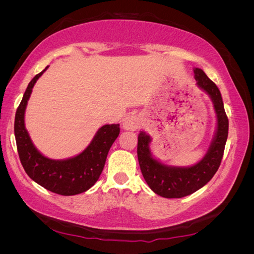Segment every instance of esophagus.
Segmentation results:
<instances>
[{
  "instance_id": "obj_1",
  "label": "esophagus",
  "mask_w": 254,
  "mask_h": 254,
  "mask_svg": "<svg viewBox=\"0 0 254 254\" xmlns=\"http://www.w3.org/2000/svg\"><path fill=\"white\" fill-rule=\"evenodd\" d=\"M142 125V120L137 114H128L123 121V128L126 130H136Z\"/></svg>"
}]
</instances>
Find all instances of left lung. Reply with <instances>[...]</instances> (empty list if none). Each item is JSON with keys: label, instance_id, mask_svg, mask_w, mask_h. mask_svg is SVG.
<instances>
[{"label": "left lung", "instance_id": "1", "mask_svg": "<svg viewBox=\"0 0 254 254\" xmlns=\"http://www.w3.org/2000/svg\"><path fill=\"white\" fill-rule=\"evenodd\" d=\"M194 73L197 86L210 96L217 119L216 131L204 157L191 166L166 165L152 157L151 137L144 131L137 136V159L142 175L148 187L164 198H182L204 187L217 172L224 156L229 121L220 91L201 68L195 67Z\"/></svg>", "mask_w": 254, "mask_h": 254}]
</instances>
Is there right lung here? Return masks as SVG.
<instances>
[{"label": "right lung", "instance_id": "add662e5", "mask_svg": "<svg viewBox=\"0 0 254 254\" xmlns=\"http://www.w3.org/2000/svg\"><path fill=\"white\" fill-rule=\"evenodd\" d=\"M48 67L30 80L17 109L14 118L17 149L23 168L30 179L53 193L64 196L77 195L88 190L98 180L109 149L120 134V125H104L99 128L88 147L73 158L53 160L43 156L30 140L24 115L35 83Z\"/></svg>", "mask_w": 254, "mask_h": 254}]
</instances>
